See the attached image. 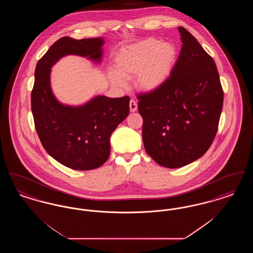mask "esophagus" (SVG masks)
<instances>
[{
    "instance_id": "1",
    "label": "esophagus",
    "mask_w": 253,
    "mask_h": 253,
    "mask_svg": "<svg viewBox=\"0 0 253 253\" xmlns=\"http://www.w3.org/2000/svg\"><path fill=\"white\" fill-rule=\"evenodd\" d=\"M129 106H130V111L131 112H135L137 110V104H136V101L134 99H131L130 100Z\"/></svg>"
}]
</instances>
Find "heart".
Listing matches in <instances>:
<instances>
[{
    "instance_id": "obj_1",
    "label": "heart",
    "mask_w": 253,
    "mask_h": 253,
    "mask_svg": "<svg viewBox=\"0 0 253 253\" xmlns=\"http://www.w3.org/2000/svg\"><path fill=\"white\" fill-rule=\"evenodd\" d=\"M178 52L169 42L150 38L124 46L114 60L115 71L108 74L110 81L123 86L124 80L134 77V85L144 92H153L164 84L176 63Z\"/></svg>"
}]
</instances>
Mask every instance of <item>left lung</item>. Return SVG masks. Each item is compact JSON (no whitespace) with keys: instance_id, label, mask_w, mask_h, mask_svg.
<instances>
[{"instance_id":"obj_1","label":"left lung","mask_w":253,"mask_h":253,"mask_svg":"<svg viewBox=\"0 0 253 253\" xmlns=\"http://www.w3.org/2000/svg\"><path fill=\"white\" fill-rule=\"evenodd\" d=\"M180 54L167 82L137 96L147 154L166 168L200 158L212 143L224 92L213 59L184 27Z\"/></svg>"}]
</instances>
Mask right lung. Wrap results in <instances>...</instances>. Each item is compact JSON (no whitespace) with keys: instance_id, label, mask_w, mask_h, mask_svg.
<instances>
[{"instance_id":"add662e5","label":"right lung","mask_w":253,"mask_h":253,"mask_svg":"<svg viewBox=\"0 0 253 253\" xmlns=\"http://www.w3.org/2000/svg\"><path fill=\"white\" fill-rule=\"evenodd\" d=\"M102 38L62 37L38 61L31 109L39 138L51 157L68 168L89 170L110 156V136L129 115V96H95L81 106L61 104L50 85L51 67L66 55L99 62Z\"/></svg>"}]
</instances>
